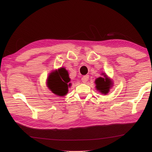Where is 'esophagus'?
<instances>
[{
  "label": "esophagus",
  "mask_w": 152,
  "mask_h": 152,
  "mask_svg": "<svg viewBox=\"0 0 152 152\" xmlns=\"http://www.w3.org/2000/svg\"><path fill=\"white\" fill-rule=\"evenodd\" d=\"M88 80V75H85L83 76L82 77V81L83 83H86L87 81Z\"/></svg>",
  "instance_id": "esophagus-1"
}]
</instances>
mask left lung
Masks as SVG:
<instances>
[{"instance_id": "left-lung-1", "label": "left lung", "mask_w": 152, "mask_h": 152, "mask_svg": "<svg viewBox=\"0 0 152 152\" xmlns=\"http://www.w3.org/2000/svg\"><path fill=\"white\" fill-rule=\"evenodd\" d=\"M95 84H96V88L99 92L107 94L109 91L110 86H111V82L106 75H104V78L99 77L95 80Z\"/></svg>"}]
</instances>
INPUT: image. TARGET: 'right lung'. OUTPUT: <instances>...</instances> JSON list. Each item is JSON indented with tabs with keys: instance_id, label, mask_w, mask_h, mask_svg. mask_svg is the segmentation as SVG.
I'll list each match as a JSON object with an SVG mask.
<instances>
[{
	"instance_id": "right-lung-1",
	"label": "right lung",
	"mask_w": 152,
	"mask_h": 152,
	"mask_svg": "<svg viewBox=\"0 0 152 152\" xmlns=\"http://www.w3.org/2000/svg\"><path fill=\"white\" fill-rule=\"evenodd\" d=\"M70 80L68 71L65 68H61L55 72H52L50 75H49L48 86L55 94L64 96L68 92V86L71 85L70 83L68 84Z\"/></svg>"
}]
</instances>
